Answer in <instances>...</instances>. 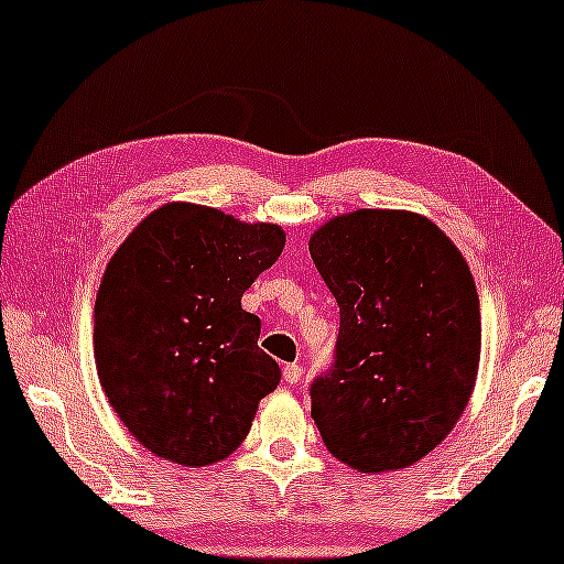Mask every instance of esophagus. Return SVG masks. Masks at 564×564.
Returning a JSON list of instances; mask_svg holds the SVG:
<instances>
[{
  "mask_svg": "<svg viewBox=\"0 0 564 564\" xmlns=\"http://www.w3.org/2000/svg\"><path fill=\"white\" fill-rule=\"evenodd\" d=\"M282 375H284V382H288V384L303 382V367H300V365H284Z\"/></svg>",
  "mask_w": 564,
  "mask_h": 564,
  "instance_id": "obj_1",
  "label": "esophagus"
}]
</instances>
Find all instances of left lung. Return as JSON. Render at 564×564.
Listing matches in <instances>:
<instances>
[{
	"label": "left lung",
	"mask_w": 564,
	"mask_h": 564,
	"mask_svg": "<svg viewBox=\"0 0 564 564\" xmlns=\"http://www.w3.org/2000/svg\"><path fill=\"white\" fill-rule=\"evenodd\" d=\"M307 246L341 313L336 365L311 384L323 444L367 475L411 467L444 442L475 390V276L452 238L411 210L336 215Z\"/></svg>",
	"instance_id": "8db88e82"
}]
</instances>
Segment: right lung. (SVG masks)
<instances>
[{
  "label": "right lung",
  "instance_id": "obj_1",
  "mask_svg": "<svg viewBox=\"0 0 564 564\" xmlns=\"http://www.w3.org/2000/svg\"><path fill=\"white\" fill-rule=\"evenodd\" d=\"M284 230L195 203L138 223L95 300V361L110 405L145 449L184 467L234 454L280 367L259 349L243 292L280 259Z\"/></svg>",
  "mask_w": 564,
  "mask_h": 564
}]
</instances>
